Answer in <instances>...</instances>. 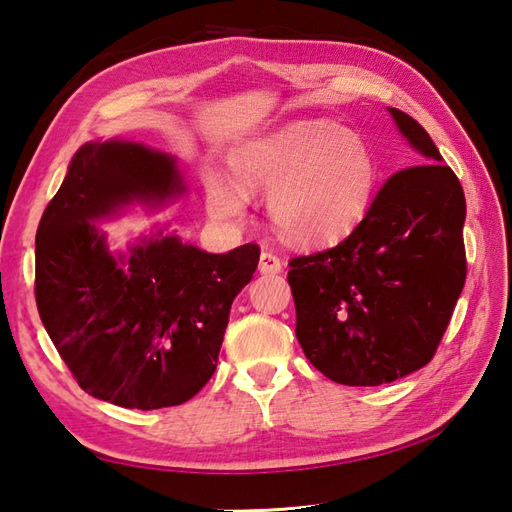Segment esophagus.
Wrapping results in <instances>:
<instances>
[{
	"label": "esophagus",
	"instance_id": "34e87169",
	"mask_svg": "<svg viewBox=\"0 0 512 512\" xmlns=\"http://www.w3.org/2000/svg\"><path fill=\"white\" fill-rule=\"evenodd\" d=\"M284 270V262L277 255L270 253V250H264L262 257H259V273L262 275H277Z\"/></svg>",
	"mask_w": 512,
	"mask_h": 512
}]
</instances>
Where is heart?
Here are the masks:
<instances>
[{"instance_id": "b5f03b06", "label": "heart", "mask_w": 512, "mask_h": 512, "mask_svg": "<svg viewBox=\"0 0 512 512\" xmlns=\"http://www.w3.org/2000/svg\"><path fill=\"white\" fill-rule=\"evenodd\" d=\"M233 180L209 173L206 206L217 220H239L246 193H268V217L295 246H325L361 224L378 187L367 140L332 121H297L248 140L231 154Z\"/></svg>"}]
</instances>
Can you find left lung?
I'll use <instances>...</instances> for the list:
<instances>
[{"mask_svg":"<svg viewBox=\"0 0 512 512\" xmlns=\"http://www.w3.org/2000/svg\"><path fill=\"white\" fill-rule=\"evenodd\" d=\"M389 114L424 165L394 173L341 244L288 264L303 354L352 387L427 365L466 279L462 184L418 121Z\"/></svg>","mask_w":512,"mask_h":512,"instance_id":"8db88e82","label":"left lung"}]
</instances>
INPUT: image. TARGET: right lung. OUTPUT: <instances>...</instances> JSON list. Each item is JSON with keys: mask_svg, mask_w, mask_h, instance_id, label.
I'll use <instances>...</instances> for the list:
<instances>
[{"mask_svg": "<svg viewBox=\"0 0 512 512\" xmlns=\"http://www.w3.org/2000/svg\"><path fill=\"white\" fill-rule=\"evenodd\" d=\"M184 191L169 154L129 140L85 143L37 228L43 328L81 389L118 407L182 405L209 383L231 303L259 262L257 244L213 255L162 228L129 255L110 253L96 222Z\"/></svg>", "mask_w": 512, "mask_h": 512, "instance_id": "right-lung-1", "label": "right lung"}]
</instances>
